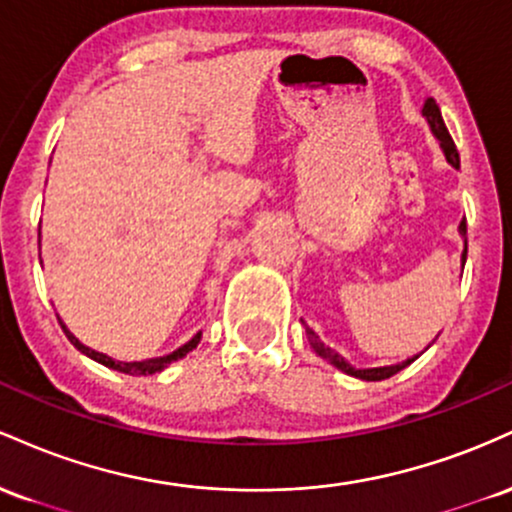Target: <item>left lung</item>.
<instances>
[{
  "label": "left lung",
  "instance_id": "obj_1",
  "mask_svg": "<svg viewBox=\"0 0 512 512\" xmlns=\"http://www.w3.org/2000/svg\"><path fill=\"white\" fill-rule=\"evenodd\" d=\"M421 113H424V117L428 120V127H431V132L436 134V139L440 142V149H443V154H445V158H448L450 166L460 168V154H457L455 142H452V137H450L448 127H445L443 115H440V108L436 105V101H433V98H426L424 110H421ZM460 233H462V236H467V221H462V223H460ZM464 262H467V238H464V250H462V264H464ZM305 334H308V342L313 344V349L317 351V356L327 358V361H330L334 368L344 370L346 375H354V378L368 380V383H375V380L392 378V375L399 373V370L407 368L409 363H414V361H416V356H414V358H407V361L397 363V366H383V368H354V366H351V363H346L344 358L337 354V351L330 349V346L322 344L320 339H317V334H315L313 330H310V327H305Z\"/></svg>",
  "mask_w": 512,
  "mask_h": 512
}]
</instances>
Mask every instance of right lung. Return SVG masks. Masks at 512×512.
Listing matches in <instances>:
<instances>
[{
  "label": "right lung",
  "instance_id": "add662e5",
  "mask_svg": "<svg viewBox=\"0 0 512 512\" xmlns=\"http://www.w3.org/2000/svg\"><path fill=\"white\" fill-rule=\"evenodd\" d=\"M38 245H40V231H38ZM57 320H60V315H57ZM60 325H62L64 334H67L69 342H72V344L76 346V349L81 351V354H86L88 358H93V361L103 363L105 368L120 370V373H127V375H154V373H161V370H163V368H168L170 363H173V361H178V358H182L185 354H190V351L195 349V346L199 344V339H202V332H197L195 337L190 339V342L182 344L180 349H175V351H173V354H168V356H158V358H146V361H132V363H125V361H115V358L105 356V354H101V351L88 349V346L81 344L79 339H76L74 334L67 330V325H64L62 320H60Z\"/></svg>",
  "mask_w": 512,
  "mask_h": 512
}]
</instances>
